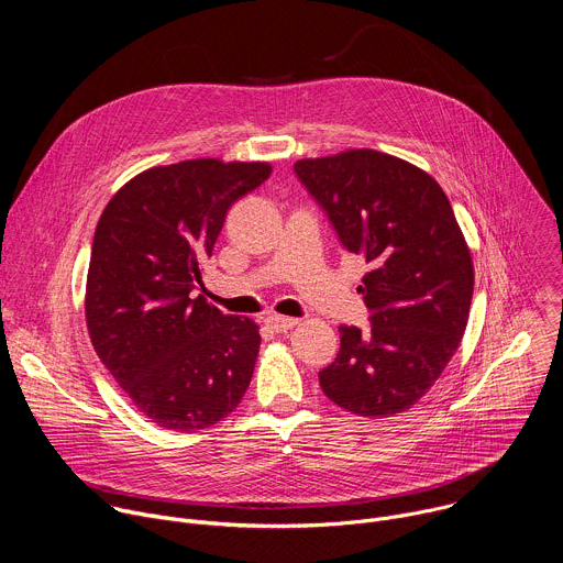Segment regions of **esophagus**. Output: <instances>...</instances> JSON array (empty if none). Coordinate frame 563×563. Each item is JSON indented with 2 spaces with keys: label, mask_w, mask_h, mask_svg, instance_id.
<instances>
[{
  "label": "esophagus",
  "mask_w": 563,
  "mask_h": 563,
  "mask_svg": "<svg viewBox=\"0 0 563 563\" xmlns=\"http://www.w3.org/2000/svg\"><path fill=\"white\" fill-rule=\"evenodd\" d=\"M296 323H298L296 318L278 316V313H272V316L265 318V325H267L269 330H274V332H287V330H291Z\"/></svg>",
  "instance_id": "34e87169"
}]
</instances>
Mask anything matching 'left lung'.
<instances>
[{"mask_svg": "<svg viewBox=\"0 0 563 563\" xmlns=\"http://www.w3.org/2000/svg\"><path fill=\"white\" fill-rule=\"evenodd\" d=\"M294 174L341 245L369 272L358 294L369 330L341 325V350L318 372L358 417L410 410L454 356L474 289L472 258L448 196L419 167L372 148L298 159Z\"/></svg>", "mask_w": 563, "mask_h": 563, "instance_id": "1", "label": "left lung"}]
</instances>
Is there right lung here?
Listing matches in <instances>:
<instances>
[{"label": "right lung", "mask_w": 563, "mask_h": 563, "mask_svg": "<svg viewBox=\"0 0 563 563\" xmlns=\"http://www.w3.org/2000/svg\"><path fill=\"white\" fill-rule=\"evenodd\" d=\"M267 163L185 159L126 183L100 216L87 278L91 343L133 400L165 430L196 432L243 400L261 334L252 318L202 296L229 207L258 189Z\"/></svg>", "instance_id": "1"}]
</instances>
